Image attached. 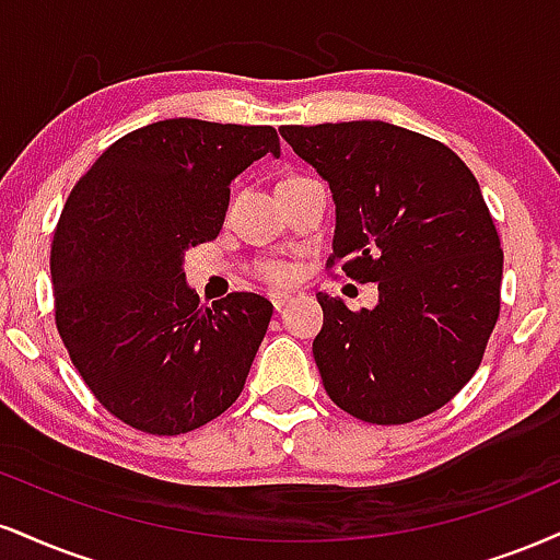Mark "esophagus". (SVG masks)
I'll use <instances>...</instances> for the list:
<instances>
[{
  "instance_id": "obj_1",
  "label": "esophagus",
  "mask_w": 560,
  "mask_h": 560,
  "mask_svg": "<svg viewBox=\"0 0 560 560\" xmlns=\"http://www.w3.org/2000/svg\"><path fill=\"white\" fill-rule=\"evenodd\" d=\"M268 300H271V305H273V310H281L289 302V294H281V292H273V294H268Z\"/></svg>"
}]
</instances>
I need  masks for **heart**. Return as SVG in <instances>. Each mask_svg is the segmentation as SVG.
Returning a JSON list of instances; mask_svg holds the SVG:
<instances>
[{
  "label": "heart",
  "instance_id": "1",
  "mask_svg": "<svg viewBox=\"0 0 560 560\" xmlns=\"http://www.w3.org/2000/svg\"><path fill=\"white\" fill-rule=\"evenodd\" d=\"M258 276L262 281H268V284L273 287H281V284H289L294 276V266L289 260H262L258 266Z\"/></svg>",
  "mask_w": 560,
  "mask_h": 560
}]
</instances>
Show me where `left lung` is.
<instances>
[{"instance_id":"8db88e82","label":"left lung","mask_w":560,"mask_h":560,"mask_svg":"<svg viewBox=\"0 0 560 560\" xmlns=\"http://www.w3.org/2000/svg\"><path fill=\"white\" fill-rule=\"evenodd\" d=\"M279 132L334 192L328 268L378 281L373 310L318 294L323 388L373 425L435 412L480 368L501 313L503 250L475 174L448 145L378 119Z\"/></svg>"}]
</instances>
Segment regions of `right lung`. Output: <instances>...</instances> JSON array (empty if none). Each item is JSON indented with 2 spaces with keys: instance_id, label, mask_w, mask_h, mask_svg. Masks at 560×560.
Instances as JSON below:
<instances>
[{
  "instance_id": "obj_1",
  "label": "right lung",
  "mask_w": 560,
  "mask_h": 560,
  "mask_svg": "<svg viewBox=\"0 0 560 560\" xmlns=\"http://www.w3.org/2000/svg\"><path fill=\"white\" fill-rule=\"evenodd\" d=\"M279 151L268 125L164 119L112 143L72 187L51 242L54 320L125 425L187 433L245 388L273 305L253 292L203 305L182 258L219 237L232 179Z\"/></svg>"
}]
</instances>
